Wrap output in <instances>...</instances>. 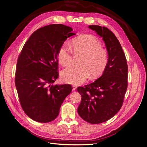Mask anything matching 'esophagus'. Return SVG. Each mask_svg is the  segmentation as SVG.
Returning <instances> with one entry per match:
<instances>
[{
    "instance_id": "obj_1",
    "label": "esophagus",
    "mask_w": 147,
    "mask_h": 147,
    "mask_svg": "<svg viewBox=\"0 0 147 147\" xmlns=\"http://www.w3.org/2000/svg\"><path fill=\"white\" fill-rule=\"evenodd\" d=\"M77 88V86L76 85H73V91H74L76 90Z\"/></svg>"
}]
</instances>
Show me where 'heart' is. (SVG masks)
Listing matches in <instances>:
<instances>
[{"label": "heart", "mask_w": 147, "mask_h": 147, "mask_svg": "<svg viewBox=\"0 0 147 147\" xmlns=\"http://www.w3.org/2000/svg\"><path fill=\"white\" fill-rule=\"evenodd\" d=\"M74 55L81 57L79 67H69L61 73L63 82L79 85L84 83L91 76L96 78L100 76L105 69L108 61L106 50L102 48L100 42L94 36L84 35L74 39L71 42ZM66 43L59 48L57 57L62 66L72 63L74 55Z\"/></svg>", "instance_id": "heart-1"}]
</instances>
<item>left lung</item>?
<instances>
[{
  "label": "left lung",
  "instance_id": "left-lung-1",
  "mask_svg": "<svg viewBox=\"0 0 147 147\" xmlns=\"http://www.w3.org/2000/svg\"><path fill=\"white\" fill-rule=\"evenodd\" d=\"M88 28L102 37L108 61L99 78L77 88L82 96L78 112L86 122L96 124L109 120L120 110L127 89L128 66L120 42L109 29L99 25Z\"/></svg>",
  "mask_w": 147,
  "mask_h": 147
}]
</instances>
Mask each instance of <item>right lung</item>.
<instances>
[{"instance_id":"right-lung-1","label":"right lung","mask_w":147,"mask_h":147,"mask_svg":"<svg viewBox=\"0 0 147 147\" xmlns=\"http://www.w3.org/2000/svg\"><path fill=\"white\" fill-rule=\"evenodd\" d=\"M73 29L52 24L37 30L26 42L18 57L15 84L26 115L38 122H50L59 115L64 99L72 91L71 85H51L58 78L59 48Z\"/></svg>"}]
</instances>
